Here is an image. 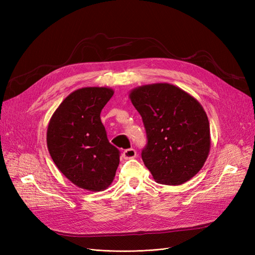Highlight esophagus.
I'll use <instances>...</instances> for the list:
<instances>
[{
  "mask_svg": "<svg viewBox=\"0 0 255 255\" xmlns=\"http://www.w3.org/2000/svg\"><path fill=\"white\" fill-rule=\"evenodd\" d=\"M122 155L125 159H130V158H135L137 156V153H136L135 149H127L123 151Z\"/></svg>",
  "mask_w": 255,
  "mask_h": 255,
  "instance_id": "34e87169",
  "label": "esophagus"
}]
</instances>
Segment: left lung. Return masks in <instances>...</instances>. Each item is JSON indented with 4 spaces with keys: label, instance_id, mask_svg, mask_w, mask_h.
Returning a JSON list of instances; mask_svg holds the SVG:
<instances>
[{
    "label": "left lung",
    "instance_id": "left-lung-1",
    "mask_svg": "<svg viewBox=\"0 0 255 255\" xmlns=\"http://www.w3.org/2000/svg\"><path fill=\"white\" fill-rule=\"evenodd\" d=\"M128 97L145 128L148 143L141 157L153 179L174 186L189 181L211 150L210 122L202 105L168 83L136 87Z\"/></svg>",
    "mask_w": 255,
    "mask_h": 255
}]
</instances>
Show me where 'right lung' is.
Wrapping results in <instances>:
<instances>
[{
	"instance_id": "1",
	"label": "right lung",
	"mask_w": 255,
	"mask_h": 255,
	"mask_svg": "<svg viewBox=\"0 0 255 255\" xmlns=\"http://www.w3.org/2000/svg\"><path fill=\"white\" fill-rule=\"evenodd\" d=\"M113 95L110 87L75 90L59 104L48 125V150L58 170L89 191L109 188L120 161L119 150L107 139L100 118Z\"/></svg>"
}]
</instances>
